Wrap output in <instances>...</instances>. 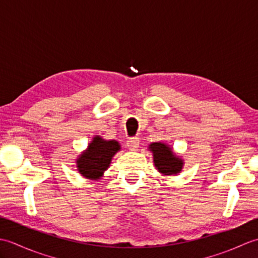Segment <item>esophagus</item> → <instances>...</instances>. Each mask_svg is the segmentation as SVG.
<instances>
[{
	"instance_id": "obj_1",
	"label": "esophagus",
	"mask_w": 258,
	"mask_h": 258,
	"mask_svg": "<svg viewBox=\"0 0 258 258\" xmlns=\"http://www.w3.org/2000/svg\"><path fill=\"white\" fill-rule=\"evenodd\" d=\"M126 145H127L131 151H138V147L140 145V140L138 138H131L126 141Z\"/></svg>"
}]
</instances>
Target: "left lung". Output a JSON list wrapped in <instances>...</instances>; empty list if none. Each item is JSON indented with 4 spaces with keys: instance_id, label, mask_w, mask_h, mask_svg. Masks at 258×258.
<instances>
[{
    "instance_id": "obj_1",
    "label": "left lung",
    "mask_w": 258,
    "mask_h": 258,
    "mask_svg": "<svg viewBox=\"0 0 258 258\" xmlns=\"http://www.w3.org/2000/svg\"><path fill=\"white\" fill-rule=\"evenodd\" d=\"M150 150L153 152L155 166L162 174L173 175L180 172L183 161L173 154L171 147L163 143H153Z\"/></svg>"
}]
</instances>
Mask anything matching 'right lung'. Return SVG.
<instances>
[{"instance_id":"add662e5","label":"right lung","mask_w":258,"mask_h":258,"mask_svg":"<svg viewBox=\"0 0 258 258\" xmlns=\"http://www.w3.org/2000/svg\"><path fill=\"white\" fill-rule=\"evenodd\" d=\"M119 149L116 141H104L100 136H95L89 149L78 160L79 172L86 178H98Z\"/></svg>"}]
</instances>
